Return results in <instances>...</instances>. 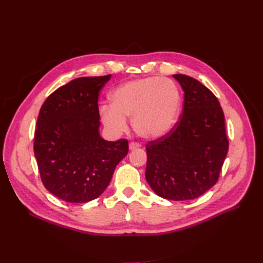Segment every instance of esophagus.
Instances as JSON below:
<instances>
[{
	"mask_svg": "<svg viewBox=\"0 0 263 263\" xmlns=\"http://www.w3.org/2000/svg\"><path fill=\"white\" fill-rule=\"evenodd\" d=\"M139 146H140V144L137 143V142H130L129 143V149H136V148H138Z\"/></svg>",
	"mask_w": 263,
	"mask_h": 263,
	"instance_id": "34e87169",
	"label": "esophagus"
}]
</instances>
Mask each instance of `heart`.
Here are the masks:
<instances>
[{
	"mask_svg": "<svg viewBox=\"0 0 263 263\" xmlns=\"http://www.w3.org/2000/svg\"><path fill=\"white\" fill-rule=\"evenodd\" d=\"M181 108V94L170 79L147 77L118 86L110 95V106L101 108V119L114 134L127 129L132 119L135 132L145 139H158L176 124Z\"/></svg>",
	"mask_w": 263,
	"mask_h": 263,
	"instance_id": "b5f03b06",
	"label": "heart"
}]
</instances>
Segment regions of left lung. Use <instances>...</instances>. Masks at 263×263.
I'll return each mask as SVG.
<instances>
[{"label":"left lung","mask_w":263,"mask_h":263,"mask_svg":"<svg viewBox=\"0 0 263 263\" xmlns=\"http://www.w3.org/2000/svg\"><path fill=\"white\" fill-rule=\"evenodd\" d=\"M173 77L184 91L183 114L167 135L145 145V179L159 197L183 201L216 184L229 141L217 97L190 76Z\"/></svg>","instance_id":"left-lung-1"}]
</instances>
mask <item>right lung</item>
Instances as JSON below:
<instances>
[{"label":"right lung","mask_w":263,"mask_h":263,"mask_svg":"<svg viewBox=\"0 0 263 263\" xmlns=\"http://www.w3.org/2000/svg\"><path fill=\"white\" fill-rule=\"evenodd\" d=\"M110 77L71 80L40 110L34 154L44 186L63 201L84 203L101 196L128 153L127 139L106 141L98 133V96Z\"/></svg>","instance_id":"obj_1"}]
</instances>
